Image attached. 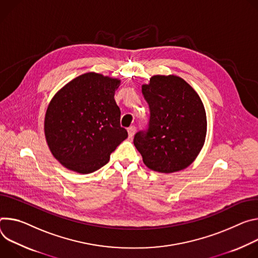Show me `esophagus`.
Returning a JSON list of instances; mask_svg holds the SVG:
<instances>
[{
	"instance_id": "34e87169",
	"label": "esophagus",
	"mask_w": 258,
	"mask_h": 258,
	"mask_svg": "<svg viewBox=\"0 0 258 258\" xmlns=\"http://www.w3.org/2000/svg\"><path fill=\"white\" fill-rule=\"evenodd\" d=\"M135 131H136L135 126H130V127L128 128V135H129V137H130V138H131V137H133V135H134Z\"/></svg>"
}]
</instances>
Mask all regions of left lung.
I'll use <instances>...</instances> for the list:
<instances>
[{
  "instance_id": "left-lung-1",
  "label": "left lung",
  "mask_w": 258,
  "mask_h": 258,
  "mask_svg": "<svg viewBox=\"0 0 258 258\" xmlns=\"http://www.w3.org/2000/svg\"><path fill=\"white\" fill-rule=\"evenodd\" d=\"M150 107L148 128L134 135V146L150 169L171 173L189 166L203 148L206 112L201 98L176 76H154L142 85Z\"/></svg>"
}]
</instances>
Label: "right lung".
<instances>
[{
  "mask_svg": "<svg viewBox=\"0 0 258 258\" xmlns=\"http://www.w3.org/2000/svg\"><path fill=\"white\" fill-rule=\"evenodd\" d=\"M120 81L87 73L56 93L45 117V136L64 167L87 174L103 167L128 132L114 100Z\"/></svg>",
  "mask_w": 258,
  "mask_h": 258,
  "instance_id": "add662e5",
  "label": "right lung"
}]
</instances>
